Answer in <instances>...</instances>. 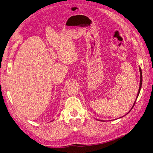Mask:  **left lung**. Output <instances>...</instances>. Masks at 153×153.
Instances as JSON below:
<instances>
[{
	"label": "left lung",
	"instance_id": "obj_1",
	"mask_svg": "<svg viewBox=\"0 0 153 153\" xmlns=\"http://www.w3.org/2000/svg\"><path fill=\"white\" fill-rule=\"evenodd\" d=\"M139 71H140V86H139V89H138V94H137V98H136V100L137 99V98H138V95H139V93H140V89H141V87H142V70H141V68L139 67ZM135 102H136V100L135 101V102H134V103H133V106H132V107H131V110L129 111V112H130V111L131 110V109L133 108V106H134V105H135ZM128 112V113H129Z\"/></svg>",
	"mask_w": 153,
	"mask_h": 153
}]
</instances>
